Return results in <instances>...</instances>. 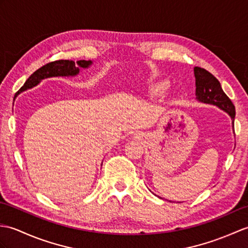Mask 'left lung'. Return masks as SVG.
<instances>
[{"label":"left lung","mask_w":248,"mask_h":248,"mask_svg":"<svg viewBox=\"0 0 248 248\" xmlns=\"http://www.w3.org/2000/svg\"><path fill=\"white\" fill-rule=\"evenodd\" d=\"M194 76L195 86H197V90H195L197 99L205 103L216 105L222 110L226 111L232 117L233 124L235 116L234 106L229 97L224 93L220 81L211 73L199 66L194 67Z\"/></svg>","instance_id":"left-lung-1"}]
</instances>
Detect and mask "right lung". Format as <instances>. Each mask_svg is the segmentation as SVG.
<instances>
[{
	"instance_id": "add662e5",
	"label": "right lung",
	"mask_w": 248,
	"mask_h": 248,
	"mask_svg": "<svg viewBox=\"0 0 248 248\" xmlns=\"http://www.w3.org/2000/svg\"><path fill=\"white\" fill-rule=\"evenodd\" d=\"M92 63V61H85V60H79L77 63L71 60H57L49 63H46L45 65L41 66L40 68L31 74V76L26 80L24 85L16 92V96L20 94L21 92L25 91L27 89H31L32 86L38 84L42 79L48 78V77H57V76H75L79 73V66L80 67H88ZM15 96V97H16Z\"/></svg>"
}]
</instances>
